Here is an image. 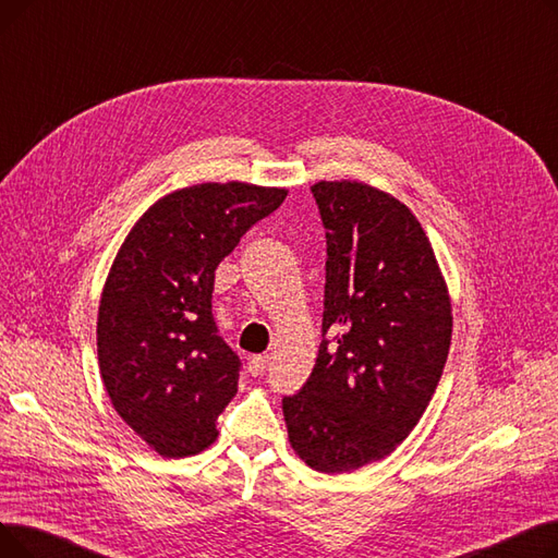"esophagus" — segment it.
Returning a JSON list of instances; mask_svg holds the SVG:
<instances>
[{"instance_id": "obj_1", "label": "esophagus", "mask_w": 558, "mask_h": 558, "mask_svg": "<svg viewBox=\"0 0 558 558\" xmlns=\"http://www.w3.org/2000/svg\"><path fill=\"white\" fill-rule=\"evenodd\" d=\"M246 368H248V373H251L253 377H257V375H264V371L269 368V355H255V357H251Z\"/></svg>"}]
</instances>
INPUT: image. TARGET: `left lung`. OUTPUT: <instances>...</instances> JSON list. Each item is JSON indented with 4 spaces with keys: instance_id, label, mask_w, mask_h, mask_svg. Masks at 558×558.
Here are the masks:
<instances>
[{
    "instance_id": "left-lung-1",
    "label": "left lung",
    "mask_w": 558,
    "mask_h": 558,
    "mask_svg": "<svg viewBox=\"0 0 558 558\" xmlns=\"http://www.w3.org/2000/svg\"><path fill=\"white\" fill-rule=\"evenodd\" d=\"M326 228L318 357L282 398L289 444L318 473L385 459L416 427L450 350L448 289L425 230L364 183L312 187Z\"/></svg>"
}]
</instances>
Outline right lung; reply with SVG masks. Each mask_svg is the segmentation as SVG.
<instances>
[{
    "mask_svg": "<svg viewBox=\"0 0 558 558\" xmlns=\"http://www.w3.org/2000/svg\"><path fill=\"white\" fill-rule=\"evenodd\" d=\"M284 196L238 181L171 192L142 215L112 262L97 324L104 387L162 457L196 454L219 434L242 360L215 324V271Z\"/></svg>",
    "mask_w": 558,
    "mask_h": 558,
    "instance_id": "obj_1",
    "label": "right lung"
}]
</instances>
